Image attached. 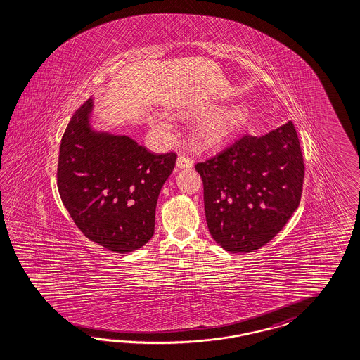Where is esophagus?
<instances>
[{"label":"esophagus","instance_id":"esophagus-1","mask_svg":"<svg viewBox=\"0 0 360 360\" xmlns=\"http://www.w3.org/2000/svg\"><path fill=\"white\" fill-rule=\"evenodd\" d=\"M191 166H193V160L190 157L185 155H178V158H176V167L178 169H187V167H191Z\"/></svg>","mask_w":360,"mask_h":360}]
</instances>
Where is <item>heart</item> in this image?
<instances>
[{"instance_id": "b5f03b06", "label": "heart", "mask_w": 360, "mask_h": 360, "mask_svg": "<svg viewBox=\"0 0 360 360\" xmlns=\"http://www.w3.org/2000/svg\"><path fill=\"white\" fill-rule=\"evenodd\" d=\"M248 117L249 108L243 105L221 110L198 124L195 128V140L199 146H216L241 128Z\"/></svg>"}]
</instances>
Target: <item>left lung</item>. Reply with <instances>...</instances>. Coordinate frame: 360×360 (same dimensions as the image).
Masks as SVG:
<instances>
[{
    "label": "left lung",
    "mask_w": 360,
    "mask_h": 360,
    "mask_svg": "<svg viewBox=\"0 0 360 360\" xmlns=\"http://www.w3.org/2000/svg\"><path fill=\"white\" fill-rule=\"evenodd\" d=\"M195 169L203 181L208 231L231 253L270 243L302 199L305 166L292 122L263 136L238 137Z\"/></svg>",
    "instance_id": "obj_1"
}]
</instances>
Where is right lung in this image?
<instances>
[{
  "instance_id": "obj_1",
  "label": "right lung",
  "mask_w": 360,
  "mask_h": 360,
  "mask_svg": "<svg viewBox=\"0 0 360 360\" xmlns=\"http://www.w3.org/2000/svg\"><path fill=\"white\" fill-rule=\"evenodd\" d=\"M93 99L73 114L61 139L58 187L78 229L115 253L144 246L155 233L157 199L175 166L131 137L90 126Z\"/></svg>"
}]
</instances>
